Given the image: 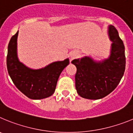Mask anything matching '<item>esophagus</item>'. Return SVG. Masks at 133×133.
<instances>
[{"label": "esophagus", "mask_w": 133, "mask_h": 133, "mask_svg": "<svg viewBox=\"0 0 133 133\" xmlns=\"http://www.w3.org/2000/svg\"><path fill=\"white\" fill-rule=\"evenodd\" d=\"M77 56V54H75L74 53L73 55H71V56H70V57H71V59H73L74 58H75V56Z\"/></svg>", "instance_id": "34e87169"}]
</instances>
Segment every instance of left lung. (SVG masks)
<instances>
[{
    "label": "left lung",
    "mask_w": 133,
    "mask_h": 133,
    "mask_svg": "<svg viewBox=\"0 0 133 133\" xmlns=\"http://www.w3.org/2000/svg\"><path fill=\"white\" fill-rule=\"evenodd\" d=\"M109 33L112 44L108 59L97 63L85 56L71 62L77 67L76 89L83 98L97 100L106 97L118 86L124 75L126 65L124 44L114 26H109Z\"/></svg>",
    "instance_id": "left-lung-1"
}]
</instances>
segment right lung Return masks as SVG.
<instances>
[{
    "label": "right lung",
    "instance_id": "1",
    "mask_svg": "<svg viewBox=\"0 0 133 133\" xmlns=\"http://www.w3.org/2000/svg\"><path fill=\"white\" fill-rule=\"evenodd\" d=\"M18 31L12 36L8 46L7 70L16 88L31 99H42L55 92L58 77L69 64V60L51 63L44 69L32 70L19 62L16 54Z\"/></svg>",
    "mask_w": 133,
    "mask_h": 133
}]
</instances>
